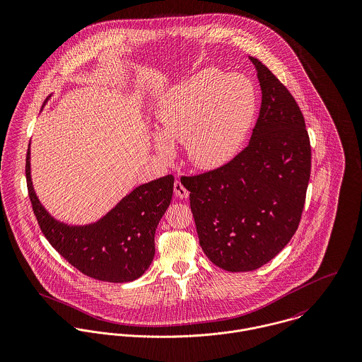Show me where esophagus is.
Masks as SVG:
<instances>
[{"mask_svg": "<svg viewBox=\"0 0 362 362\" xmlns=\"http://www.w3.org/2000/svg\"><path fill=\"white\" fill-rule=\"evenodd\" d=\"M174 192H175V195H177L178 198H182V199H185V198L189 197L188 189L184 187V184H182L180 180H177V181L174 182Z\"/></svg>", "mask_w": 362, "mask_h": 362, "instance_id": "obj_1", "label": "esophagus"}]
</instances>
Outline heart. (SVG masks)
<instances>
[{
    "mask_svg": "<svg viewBox=\"0 0 362 362\" xmlns=\"http://www.w3.org/2000/svg\"><path fill=\"white\" fill-rule=\"evenodd\" d=\"M255 111V89L247 78L214 68L202 69L168 89L160 99L156 110V152L171 157V142H184L195 167L218 168L237 155Z\"/></svg>",
    "mask_w": 362,
    "mask_h": 362,
    "instance_id": "obj_1",
    "label": "heart"
}]
</instances>
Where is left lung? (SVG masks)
<instances>
[{"label": "left lung", "mask_w": 362, "mask_h": 362, "mask_svg": "<svg viewBox=\"0 0 362 362\" xmlns=\"http://www.w3.org/2000/svg\"><path fill=\"white\" fill-rule=\"evenodd\" d=\"M262 103L248 146L227 164L182 177L199 244L216 266L251 272L298 228L310 175V136L287 88L258 58Z\"/></svg>", "instance_id": "obj_1"}]
</instances>
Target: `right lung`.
<instances>
[{
  "label": "right lung",
  "instance_id": "right-lung-1",
  "mask_svg": "<svg viewBox=\"0 0 362 362\" xmlns=\"http://www.w3.org/2000/svg\"><path fill=\"white\" fill-rule=\"evenodd\" d=\"M26 181L42 233L79 272L102 281L127 283L149 269L155 257L156 228L173 198V175L136 187L100 220L85 226L58 221L40 204L30 177V146Z\"/></svg>",
  "mask_w": 362,
  "mask_h": 362
}]
</instances>
